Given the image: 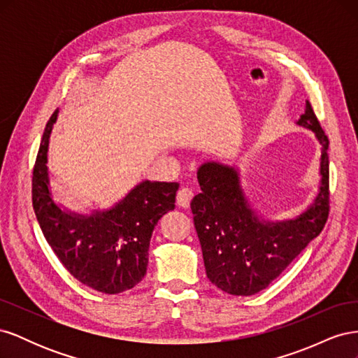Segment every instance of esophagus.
Wrapping results in <instances>:
<instances>
[{
    "label": "esophagus",
    "mask_w": 358,
    "mask_h": 358,
    "mask_svg": "<svg viewBox=\"0 0 358 358\" xmlns=\"http://www.w3.org/2000/svg\"><path fill=\"white\" fill-rule=\"evenodd\" d=\"M192 197H194L192 189H189V188H180V189L178 191L176 201H178V204L180 206V208L187 209V208H189V203H191Z\"/></svg>",
    "instance_id": "34e87169"
}]
</instances>
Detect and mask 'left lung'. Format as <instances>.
<instances>
[{"label": "left lung", "mask_w": 358, "mask_h": 358, "mask_svg": "<svg viewBox=\"0 0 358 358\" xmlns=\"http://www.w3.org/2000/svg\"><path fill=\"white\" fill-rule=\"evenodd\" d=\"M297 125L312 129L321 145L320 191L309 208L294 220L264 221L254 212L234 167L208 161L197 179L201 192L191 201L206 275L233 296H252L267 288L329 218V138L309 101Z\"/></svg>", "instance_id": "8db88e82"}]
</instances>
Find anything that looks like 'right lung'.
<instances>
[{"instance_id": "add662e5", "label": "right lung", "mask_w": 358, "mask_h": 358, "mask_svg": "<svg viewBox=\"0 0 358 358\" xmlns=\"http://www.w3.org/2000/svg\"><path fill=\"white\" fill-rule=\"evenodd\" d=\"M57 117L58 110L46 124L32 171V208L40 229L62 266L86 287L106 294L131 289L146 275L150 237L161 216L175 209L179 183L143 180L107 210H62L52 200L46 166Z\"/></svg>"}]
</instances>
